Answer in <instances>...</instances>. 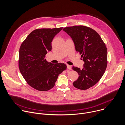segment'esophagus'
<instances>
[{"instance_id": "34e87169", "label": "esophagus", "mask_w": 125, "mask_h": 125, "mask_svg": "<svg viewBox=\"0 0 125 125\" xmlns=\"http://www.w3.org/2000/svg\"><path fill=\"white\" fill-rule=\"evenodd\" d=\"M67 68L69 69V70H71V65H67Z\"/></svg>"}]
</instances>
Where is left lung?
Returning <instances> with one entry per match:
<instances>
[{
  "label": "left lung",
  "instance_id": "8db88e82",
  "mask_svg": "<svg viewBox=\"0 0 125 125\" xmlns=\"http://www.w3.org/2000/svg\"><path fill=\"white\" fill-rule=\"evenodd\" d=\"M72 38L76 51L81 54L83 68L72 67L79 74L73 86L87 90L101 79L107 64V50L102 38L94 30L83 26H75L62 30Z\"/></svg>",
  "mask_w": 125,
  "mask_h": 125
}]
</instances>
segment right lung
Segmentation results:
<instances>
[{
	"mask_svg": "<svg viewBox=\"0 0 125 125\" xmlns=\"http://www.w3.org/2000/svg\"><path fill=\"white\" fill-rule=\"evenodd\" d=\"M62 28L40 29L32 31L21 45L19 50L20 71L28 84L41 91L50 90L59 75L66 69L64 63H52L45 59L52 50V42Z\"/></svg>",
	"mask_w": 125,
	"mask_h": 125,
	"instance_id": "right-lung-1",
	"label": "right lung"
}]
</instances>
